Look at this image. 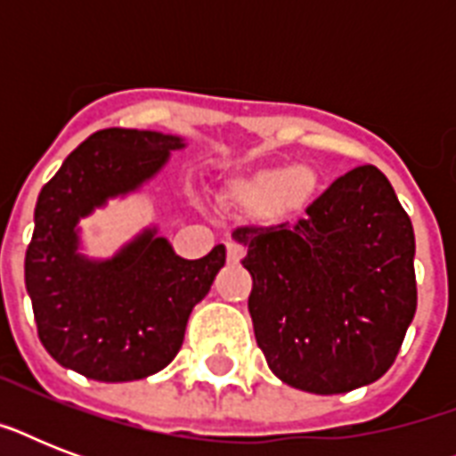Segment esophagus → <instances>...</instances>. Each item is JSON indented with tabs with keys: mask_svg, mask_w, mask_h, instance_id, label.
I'll return each mask as SVG.
<instances>
[{
	"mask_svg": "<svg viewBox=\"0 0 456 456\" xmlns=\"http://www.w3.org/2000/svg\"><path fill=\"white\" fill-rule=\"evenodd\" d=\"M243 256H246V250H243L239 243H227V260H229V263H241Z\"/></svg>",
	"mask_w": 456,
	"mask_h": 456,
	"instance_id": "1",
	"label": "esophagus"
}]
</instances>
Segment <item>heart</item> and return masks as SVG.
Here are the masks:
<instances>
[{
  "label": "heart",
  "mask_w": 456,
  "mask_h": 456,
  "mask_svg": "<svg viewBox=\"0 0 456 456\" xmlns=\"http://www.w3.org/2000/svg\"><path fill=\"white\" fill-rule=\"evenodd\" d=\"M322 189L324 179L312 165H260L229 179L217 206L232 217H263L267 224H284L300 220L322 196Z\"/></svg>",
  "instance_id": "1"
}]
</instances>
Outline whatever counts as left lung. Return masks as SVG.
I'll list each match as a JSON object with an SVG mask.
<instances>
[{"label": "left lung", "mask_w": 456, "mask_h": 456, "mask_svg": "<svg viewBox=\"0 0 456 456\" xmlns=\"http://www.w3.org/2000/svg\"><path fill=\"white\" fill-rule=\"evenodd\" d=\"M248 312L272 374L336 395L379 381L417 312L414 229L379 167L326 189L296 227L236 229Z\"/></svg>", "instance_id": "8db88e82"}]
</instances>
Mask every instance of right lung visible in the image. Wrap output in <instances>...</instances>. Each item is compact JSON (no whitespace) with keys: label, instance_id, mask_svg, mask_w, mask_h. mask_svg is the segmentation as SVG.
I'll list each match as a JSON object with an SVG mask.
<instances>
[{"label":"right lung","instance_id":"right-lung-1","mask_svg":"<svg viewBox=\"0 0 456 456\" xmlns=\"http://www.w3.org/2000/svg\"><path fill=\"white\" fill-rule=\"evenodd\" d=\"M184 146L156 130H99L42 186L25 289L39 340L61 367L94 381H134L179 353L189 314L224 267L227 248L220 243L206 257L184 260L151 224L110 257H89L80 220L142 191Z\"/></svg>","mask_w":456,"mask_h":456}]
</instances>
